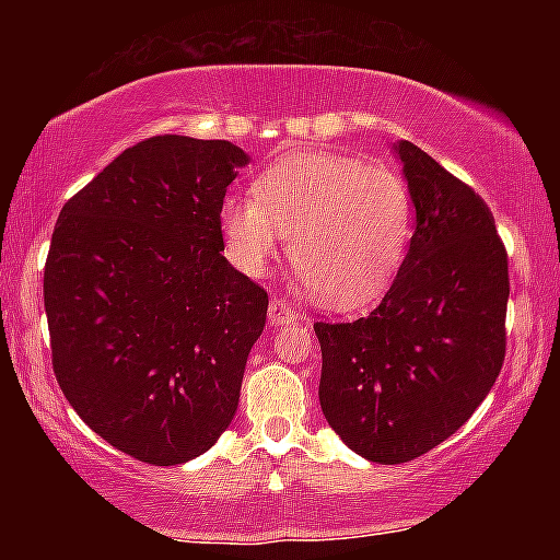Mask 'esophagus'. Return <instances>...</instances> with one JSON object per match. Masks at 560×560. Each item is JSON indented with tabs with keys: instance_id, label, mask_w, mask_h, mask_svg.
Masks as SVG:
<instances>
[{
	"instance_id": "1",
	"label": "esophagus",
	"mask_w": 560,
	"mask_h": 560,
	"mask_svg": "<svg viewBox=\"0 0 560 560\" xmlns=\"http://www.w3.org/2000/svg\"><path fill=\"white\" fill-rule=\"evenodd\" d=\"M267 311H270V320H272L275 326L290 324V320H298V311L285 301V298H272L270 308H267Z\"/></svg>"
}]
</instances>
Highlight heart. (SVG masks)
<instances>
[{
  "instance_id": "b5f03b06",
  "label": "heart",
  "mask_w": 560,
  "mask_h": 560,
  "mask_svg": "<svg viewBox=\"0 0 560 560\" xmlns=\"http://www.w3.org/2000/svg\"><path fill=\"white\" fill-rule=\"evenodd\" d=\"M412 196L387 165L301 152L267 165L252 198L221 206L226 255L259 275L288 236V259L311 293L336 311L385 295L412 240Z\"/></svg>"
}]
</instances>
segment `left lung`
I'll return each instance as SVG.
<instances>
[{"label": "left lung", "instance_id": "left-lung-1", "mask_svg": "<svg viewBox=\"0 0 560 560\" xmlns=\"http://www.w3.org/2000/svg\"><path fill=\"white\" fill-rule=\"evenodd\" d=\"M416 234L387 295L351 324L316 320L318 400L359 456L405 464L454 435L504 362L508 249L477 190L402 140Z\"/></svg>", "mask_w": 560, "mask_h": 560}]
</instances>
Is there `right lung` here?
<instances>
[{"label":"right lung","instance_id":"right-lung-1","mask_svg":"<svg viewBox=\"0 0 560 560\" xmlns=\"http://www.w3.org/2000/svg\"><path fill=\"white\" fill-rule=\"evenodd\" d=\"M244 150L158 135L60 209L45 259L52 372L91 431L175 466L232 423L267 290L226 262L221 206Z\"/></svg>","mask_w":560,"mask_h":560}]
</instances>
